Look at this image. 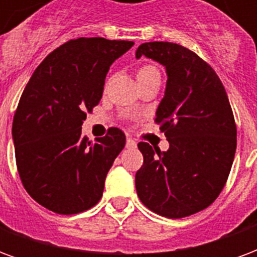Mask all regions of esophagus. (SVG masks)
Instances as JSON below:
<instances>
[{
  "mask_svg": "<svg viewBox=\"0 0 257 257\" xmlns=\"http://www.w3.org/2000/svg\"><path fill=\"white\" fill-rule=\"evenodd\" d=\"M126 147L128 149H135L136 147V142L132 138H126Z\"/></svg>",
  "mask_w": 257,
  "mask_h": 257,
  "instance_id": "34e87169",
  "label": "esophagus"
}]
</instances>
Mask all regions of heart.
Returning <instances> with one entry per match:
<instances>
[{
    "label": "heart",
    "mask_w": 257,
    "mask_h": 257,
    "mask_svg": "<svg viewBox=\"0 0 257 257\" xmlns=\"http://www.w3.org/2000/svg\"><path fill=\"white\" fill-rule=\"evenodd\" d=\"M151 75H160L158 70H157L154 66H143V67H140L139 70H138V74H136L138 81L143 78H149Z\"/></svg>",
    "instance_id": "heart-1"
}]
</instances>
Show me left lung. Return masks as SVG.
<instances>
[{"label": "left lung", "mask_w": 257, "mask_h": 257, "mask_svg": "<svg viewBox=\"0 0 257 257\" xmlns=\"http://www.w3.org/2000/svg\"><path fill=\"white\" fill-rule=\"evenodd\" d=\"M167 70L156 122L169 142L161 151L140 142L135 176L140 201L158 215L180 219L208 208L224 187L237 149V126L226 89L197 53L173 42H146L136 58Z\"/></svg>", "instance_id": "1"}]
</instances>
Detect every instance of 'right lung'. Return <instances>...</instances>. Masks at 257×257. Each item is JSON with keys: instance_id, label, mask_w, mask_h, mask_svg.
Here are the masks:
<instances>
[{"instance_id": "add662e5", "label": "right lung", "mask_w": 257, "mask_h": 257, "mask_svg": "<svg viewBox=\"0 0 257 257\" xmlns=\"http://www.w3.org/2000/svg\"><path fill=\"white\" fill-rule=\"evenodd\" d=\"M132 41L77 38L36 68L12 123L16 165L31 198L59 215L89 209L103 195L112 162L125 147L121 129L92 143L81 135L86 111L99 104L104 79Z\"/></svg>"}]
</instances>
